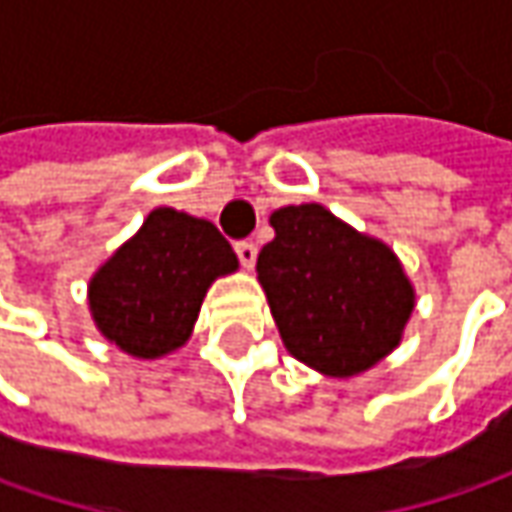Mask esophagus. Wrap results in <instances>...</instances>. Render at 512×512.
<instances>
[{"label":"esophagus","mask_w":512,"mask_h":512,"mask_svg":"<svg viewBox=\"0 0 512 512\" xmlns=\"http://www.w3.org/2000/svg\"><path fill=\"white\" fill-rule=\"evenodd\" d=\"M236 256H239L242 267L250 270V267L256 265V245H253V242H239V245H236Z\"/></svg>","instance_id":"obj_1"}]
</instances>
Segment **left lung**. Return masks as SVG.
I'll return each instance as SVG.
<instances>
[{
	"instance_id": "8db88e82",
	"label": "left lung",
	"mask_w": 512,
	"mask_h": 512,
	"mask_svg": "<svg viewBox=\"0 0 512 512\" xmlns=\"http://www.w3.org/2000/svg\"><path fill=\"white\" fill-rule=\"evenodd\" d=\"M270 227L256 279L287 353L333 379L387 359L416 307L393 247L316 202L273 210Z\"/></svg>"
}]
</instances>
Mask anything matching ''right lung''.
<instances>
[{"instance_id": "obj_1", "label": "right lung", "mask_w": 512, "mask_h": 512, "mask_svg": "<svg viewBox=\"0 0 512 512\" xmlns=\"http://www.w3.org/2000/svg\"><path fill=\"white\" fill-rule=\"evenodd\" d=\"M239 270L213 222L156 207L88 282L96 330L133 359H162L190 339L210 285Z\"/></svg>"}]
</instances>
